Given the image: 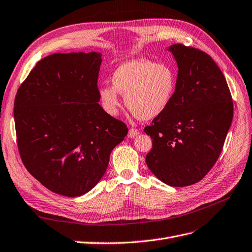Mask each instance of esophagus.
Here are the masks:
<instances>
[{
    "instance_id": "obj_1",
    "label": "esophagus",
    "mask_w": 252,
    "mask_h": 252,
    "mask_svg": "<svg viewBox=\"0 0 252 252\" xmlns=\"http://www.w3.org/2000/svg\"><path fill=\"white\" fill-rule=\"evenodd\" d=\"M138 134H139V130H138V129L130 128V129H129V131H128V138H130V139L135 138V136L138 135Z\"/></svg>"
}]
</instances>
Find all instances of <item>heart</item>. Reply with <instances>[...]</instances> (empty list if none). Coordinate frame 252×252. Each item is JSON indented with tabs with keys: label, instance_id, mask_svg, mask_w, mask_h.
I'll use <instances>...</instances> for the list:
<instances>
[{
	"label": "heart",
	"instance_id": "b5f03b06",
	"mask_svg": "<svg viewBox=\"0 0 252 252\" xmlns=\"http://www.w3.org/2000/svg\"><path fill=\"white\" fill-rule=\"evenodd\" d=\"M112 86L98 88V98L105 111L116 116L120 106L119 94L134 117L151 120L159 116L170 104L177 85L172 68L164 63L138 59L122 64L113 71Z\"/></svg>",
	"mask_w": 252,
	"mask_h": 252
}]
</instances>
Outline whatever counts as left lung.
<instances>
[{"instance_id":"obj_1","label":"left lung","mask_w":252,"mask_h":252,"mask_svg":"<svg viewBox=\"0 0 252 252\" xmlns=\"http://www.w3.org/2000/svg\"><path fill=\"white\" fill-rule=\"evenodd\" d=\"M168 50L179 68L177 85L168 107L144 129L152 140L146 164L165 184L184 187L201 181L218 161L231 126L233 102L209 55L183 44Z\"/></svg>"}]
</instances>
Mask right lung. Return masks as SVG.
<instances>
[{"mask_svg": "<svg viewBox=\"0 0 252 252\" xmlns=\"http://www.w3.org/2000/svg\"><path fill=\"white\" fill-rule=\"evenodd\" d=\"M98 52L53 53L19 87L14 123L22 162L50 191L80 196L104 175L128 128L100 104Z\"/></svg>", "mask_w": 252, "mask_h": 252, "instance_id": "1", "label": "right lung"}]
</instances>
